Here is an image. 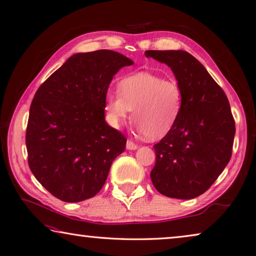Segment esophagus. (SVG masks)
Returning a JSON list of instances; mask_svg holds the SVG:
<instances>
[{
  "instance_id": "esophagus-1",
  "label": "esophagus",
  "mask_w": 256,
  "mask_h": 256,
  "mask_svg": "<svg viewBox=\"0 0 256 256\" xmlns=\"http://www.w3.org/2000/svg\"><path fill=\"white\" fill-rule=\"evenodd\" d=\"M138 145H136L135 142H133L132 140H128V142H126V150H138Z\"/></svg>"
}]
</instances>
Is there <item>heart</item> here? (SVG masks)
<instances>
[{
  "label": "heart",
  "instance_id": "b5f03b06",
  "mask_svg": "<svg viewBox=\"0 0 256 256\" xmlns=\"http://www.w3.org/2000/svg\"><path fill=\"white\" fill-rule=\"evenodd\" d=\"M116 94H108L104 109L109 122L118 128L130 110L140 134L157 140L176 126L182 109V89L174 80L150 72L126 76Z\"/></svg>",
  "mask_w": 256,
  "mask_h": 256
}]
</instances>
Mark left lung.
<instances>
[{
	"label": "left lung",
	"instance_id": "obj_1",
	"mask_svg": "<svg viewBox=\"0 0 256 256\" xmlns=\"http://www.w3.org/2000/svg\"><path fill=\"white\" fill-rule=\"evenodd\" d=\"M145 56L168 65L183 94L176 126L154 146L152 182L168 198H198L212 186L231 158L236 124L228 98L188 52L148 50Z\"/></svg>",
	"mask_w": 256,
	"mask_h": 256
}]
</instances>
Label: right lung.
Segmentation results:
<instances>
[{"mask_svg": "<svg viewBox=\"0 0 256 256\" xmlns=\"http://www.w3.org/2000/svg\"><path fill=\"white\" fill-rule=\"evenodd\" d=\"M134 62L98 50L68 58L36 92L26 130L28 164L52 195L76 203L96 195L126 138L104 120L114 76Z\"/></svg>", "mask_w": 256, "mask_h": 256, "instance_id": "add662e5", "label": "right lung"}]
</instances>
